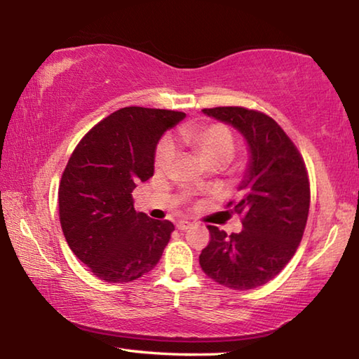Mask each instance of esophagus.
I'll return each instance as SVG.
<instances>
[{"label":"esophagus","instance_id":"34e87169","mask_svg":"<svg viewBox=\"0 0 359 359\" xmlns=\"http://www.w3.org/2000/svg\"><path fill=\"white\" fill-rule=\"evenodd\" d=\"M191 228V223L190 222H179L177 223V229L179 231H187V229H190Z\"/></svg>","mask_w":359,"mask_h":359}]
</instances>
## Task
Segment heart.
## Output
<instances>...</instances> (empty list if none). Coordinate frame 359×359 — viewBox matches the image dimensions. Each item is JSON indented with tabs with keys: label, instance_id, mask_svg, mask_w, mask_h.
Instances as JSON below:
<instances>
[{
	"label": "heart",
	"instance_id": "1",
	"mask_svg": "<svg viewBox=\"0 0 359 359\" xmlns=\"http://www.w3.org/2000/svg\"><path fill=\"white\" fill-rule=\"evenodd\" d=\"M179 141L194 151L209 168H222L233 160L236 141L233 133L223 125L184 126L179 130ZM174 160V145L163 139L155 151V166L165 171Z\"/></svg>",
	"mask_w": 359,
	"mask_h": 359
}]
</instances>
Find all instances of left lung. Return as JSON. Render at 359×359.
<instances>
[{
	"label": "left lung",
	"instance_id": "8db88e82",
	"mask_svg": "<svg viewBox=\"0 0 359 359\" xmlns=\"http://www.w3.org/2000/svg\"><path fill=\"white\" fill-rule=\"evenodd\" d=\"M238 130L248 163L238 187L241 199L228 208L242 214V231L228 236L208 226L210 242L199 255L212 280L233 290H252L272 280L293 258L311 205L306 165L276 120L245 107L203 109Z\"/></svg>",
	"mask_w": 359,
	"mask_h": 359
}]
</instances>
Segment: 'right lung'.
Returning <instances> with one entry per match:
<instances>
[{
	"instance_id": "add662e5",
	"label": "right lung",
	"mask_w": 359,
	"mask_h": 359,
	"mask_svg": "<svg viewBox=\"0 0 359 359\" xmlns=\"http://www.w3.org/2000/svg\"><path fill=\"white\" fill-rule=\"evenodd\" d=\"M184 118L166 109H118L72 151L58 188L60 223L72 253L101 280L147 274L171 239L174 224L136 212L131 193L154 175L158 141Z\"/></svg>"
}]
</instances>
